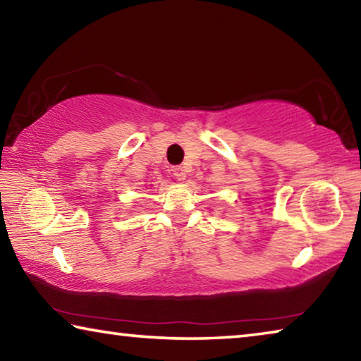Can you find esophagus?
Here are the masks:
<instances>
[{
    "label": "esophagus",
    "instance_id": "obj_1",
    "mask_svg": "<svg viewBox=\"0 0 361 361\" xmlns=\"http://www.w3.org/2000/svg\"><path fill=\"white\" fill-rule=\"evenodd\" d=\"M172 172H173L175 178L178 180V181L186 180V172H185V170H183V167H175V169L172 170Z\"/></svg>",
    "mask_w": 361,
    "mask_h": 361
}]
</instances>
